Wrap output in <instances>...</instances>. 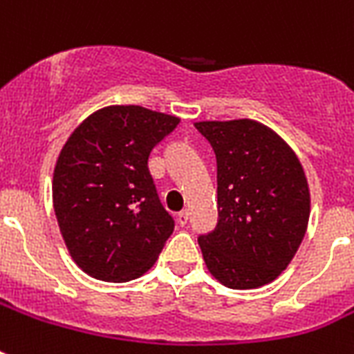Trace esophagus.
Wrapping results in <instances>:
<instances>
[{"mask_svg":"<svg viewBox=\"0 0 354 354\" xmlns=\"http://www.w3.org/2000/svg\"><path fill=\"white\" fill-rule=\"evenodd\" d=\"M189 222V211H182V213H178V224L180 226H185Z\"/></svg>","mask_w":354,"mask_h":354,"instance_id":"1","label":"esophagus"}]
</instances>
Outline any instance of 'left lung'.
I'll return each mask as SVG.
<instances>
[{
  "instance_id": "1",
  "label": "left lung",
  "mask_w": 354,
  "mask_h": 354,
  "mask_svg": "<svg viewBox=\"0 0 354 354\" xmlns=\"http://www.w3.org/2000/svg\"><path fill=\"white\" fill-rule=\"evenodd\" d=\"M216 156L213 232L198 236L207 268L230 288L274 281L307 232L310 194L294 150L252 119L194 124Z\"/></svg>"
}]
</instances>
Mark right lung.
I'll return each instance as SVG.
<instances>
[{
	"label": "right lung",
	"instance_id": "add662e5",
	"mask_svg": "<svg viewBox=\"0 0 354 354\" xmlns=\"http://www.w3.org/2000/svg\"><path fill=\"white\" fill-rule=\"evenodd\" d=\"M178 122L141 106H108L66 141L53 205L66 246L86 274L122 283L156 263L174 218L158 196L149 156Z\"/></svg>",
	"mask_w": 354,
	"mask_h": 354
}]
</instances>
